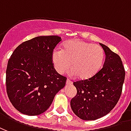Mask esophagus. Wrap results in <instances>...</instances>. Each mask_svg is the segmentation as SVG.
I'll return each mask as SVG.
<instances>
[{"label": "esophagus", "instance_id": "34e87169", "mask_svg": "<svg viewBox=\"0 0 131 131\" xmlns=\"http://www.w3.org/2000/svg\"><path fill=\"white\" fill-rule=\"evenodd\" d=\"M72 84V82L70 80H66V84H67V85H69V84Z\"/></svg>", "mask_w": 131, "mask_h": 131}]
</instances>
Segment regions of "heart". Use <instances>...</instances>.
I'll list each match as a JSON object with an SVG mask.
<instances>
[{
  "label": "heart",
  "mask_w": 131,
  "mask_h": 131,
  "mask_svg": "<svg viewBox=\"0 0 131 131\" xmlns=\"http://www.w3.org/2000/svg\"><path fill=\"white\" fill-rule=\"evenodd\" d=\"M103 49L80 40L66 42L61 49H55L51 54L54 68L59 74L64 73L72 66L70 74L79 75L82 80H87L96 75L103 63Z\"/></svg>",
  "instance_id": "b5f03b06"
}]
</instances>
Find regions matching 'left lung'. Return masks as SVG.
Listing matches in <instances>:
<instances>
[{"mask_svg": "<svg viewBox=\"0 0 131 131\" xmlns=\"http://www.w3.org/2000/svg\"><path fill=\"white\" fill-rule=\"evenodd\" d=\"M105 54L103 68L89 79L73 83L77 94L70 101L79 118L91 121L105 116L118 103L125 79L121 58L108 47L100 43Z\"/></svg>", "mask_w": 131, "mask_h": 131, "instance_id": "left-lung-1", "label": "left lung"}]
</instances>
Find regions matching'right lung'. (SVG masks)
<instances>
[{
  "instance_id": "1",
  "label": "right lung",
  "mask_w": 131,
  "mask_h": 131,
  "mask_svg": "<svg viewBox=\"0 0 131 131\" xmlns=\"http://www.w3.org/2000/svg\"><path fill=\"white\" fill-rule=\"evenodd\" d=\"M61 40L57 35L35 37L19 45L10 56L7 93L21 113L35 116L45 112L66 85V77L56 72L51 61L53 50Z\"/></svg>"
}]
</instances>
